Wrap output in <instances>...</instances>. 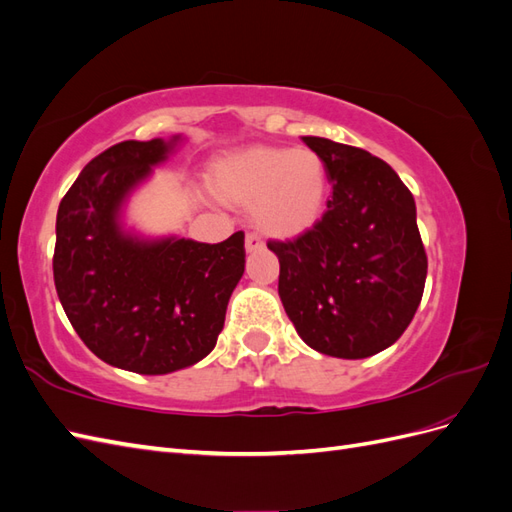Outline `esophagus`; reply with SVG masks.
Instances as JSON below:
<instances>
[{"mask_svg": "<svg viewBox=\"0 0 512 512\" xmlns=\"http://www.w3.org/2000/svg\"><path fill=\"white\" fill-rule=\"evenodd\" d=\"M262 250V241L256 235H247L245 237V252H256Z\"/></svg>", "mask_w": 512, "mask_h": 512, "instance_id": "34e87169", "label": "esophagus"}]
</instances>
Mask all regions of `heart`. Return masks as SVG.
Segmentation results:
<instances>
[{
	"instance_id": "obj_1",
	"label": "heart",
	"mask_w": 512,
	"mask_h": 512,
	"mask_svg": "<svg viewBox=\"0 0 512 512\" xmlns=\"http://www.w3.org/2000/svg\"><path fill=\"white\" fill-rule=\"evenodd\" d=\"M211 183L224 203L252 207V222L262 235L294 239L322 215L329 170L309 147H252L215 164Z\"/></svg>"
}]
</instances>
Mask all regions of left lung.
Returning <instances> with one entry per match:
<instances>
[{"label":"left lung","mask_w":512,"mask_h":512,"mask_svg":"<svg viewBox=\"0 0 512 512\" xmlns=\"http://www.w3.org/2000/svg\"><path fill=\"white\" fill-rule=\"evenodd\" d=\"M333 183L322 220L294 241H271L282 305L303 342L337 359L393 346L421 303L427 256L410 190L365 149L301 136Z\"/></svg>","instance_id":"left-lung-1"}]
</instances>
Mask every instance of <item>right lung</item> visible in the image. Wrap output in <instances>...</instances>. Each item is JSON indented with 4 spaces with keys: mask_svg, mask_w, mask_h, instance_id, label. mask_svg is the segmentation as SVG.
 <instances>
[{
    "mask_svg": "<svg viewBox=\"0 0 512 512\" xmlns=\"http://www.w3.org/2000/svg\"><path fill=\"white\" fill-rule=\"evenodd\" d=\"M185 141H123L91 160L59 203L53 277L61 307L104 363L162 376L203 361L245 271L243 232L222 243L128 228L132 194Z\"/></svg>",
    "mask_w": 512,
    "mask_h": 512,
    "instance_id": "add662e5",
    "label": "right lung"
}]
</instances>
